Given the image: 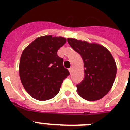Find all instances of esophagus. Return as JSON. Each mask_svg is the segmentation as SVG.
<instances>
[{
  "label": "esophagus",
  "mask_w": 130,
  "mask_h": 130,
  "mask_svg": "<svg viewBox=\"0 0 130 130\" xmlns=\"http://www.w3.org/2000/svg\"><path fill=\"white\" fill-rule=\"evenodd\" d=\"M72 71H73V68H72V67H70V68L69 69V73H72Z\"/></svg>",
  "instance_id": "esophagus-1"
}]
</instances>
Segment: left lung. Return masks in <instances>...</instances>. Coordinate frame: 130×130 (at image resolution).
Returning <instances> with one entry per match:
<instances>
[{
  "label": "left lung",
  "mask_w": 130,
  "mask_h": 130,
  "mask_svg": "<svg viewBox=\"0 0 130 130\" xmlns=\"http://www.w3.org/2000/svg\"><path fill=\"white\" fill-rule=\"evenodd\" d=\"M72 48L81 55L84 77L76 85L77 93L87 101H97L105 96L113 86L117 66L113 56L105 47L75 38H67Z\"/></svg>",
  "instance_id": "obj_1"
}]
</instances>
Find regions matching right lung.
Listing matches in <instances>:
<instances>
[{
  "label": "right lung",
  "instance_id": "obj_1",
  "mask_svg": "<svg viewBox=\"0 0 130 130\" xmlns=\"http://www.w3.org/2000/svg\"><path fill=\"white\" fill-rule=\"evenodd\" d=\"M66 42L63 37L51 35L37 38L22 52L19 73L23 88L31 97L48 100L59 93L69 75L57 51Z\"/></svg>",
  "mask_w": 130,
  "mask_h": 130
}]
</instances>
